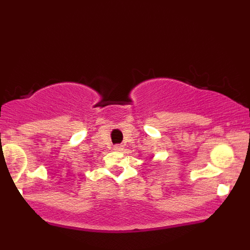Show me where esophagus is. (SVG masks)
<instances>
[{"mask_svg":"<svg viewBox=\"0 0 250 250\" xmlns=\"http://www.w3.org/2000/svg\"><path fill=\"white\" fill-rule=\"evenodd\" d=\"M122 149H123L122 145H115V146H114V150L120 151V150H122Z\"/></svg>","mask_w":250,"mask_h":250,"instance_id":"1","label":"esophagus"}]
</instances>
